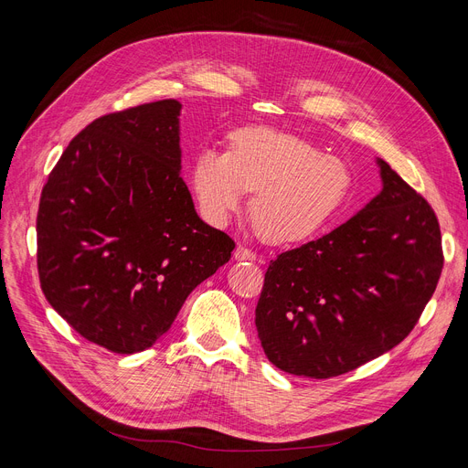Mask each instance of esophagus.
I'll return each mask as SVG.
<instances>
[{"label": "esophagus", "mask_w": 468, "mask_h": 468, "mask_svg": "<svg viewBox=\"0 0 468 468\" xmlns=\"http://www.w3.org/2000/svg\"><path fill=\"white\" fill-rule=\"evenodd\" d=\"M234 257L238 259V261H255L257 259V253L251 250V248H248V246H239L234 250Z\"/></svg>", "instance_id": "obj_1"}]
</instances>
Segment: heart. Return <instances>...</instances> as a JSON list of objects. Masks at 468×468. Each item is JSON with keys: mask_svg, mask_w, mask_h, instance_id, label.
<instances>
[{"mask_svg": "<svg viewBox=\"0 0 468 468\" xmlns=\"http://www.w3.org/2000/svg\"><path fill=\"white\" fill-rule=\"evenodd\" d=\"M190 185L202 215L213 225L241 209L248 190L251 220L271 241H299L335 217L352 175L345 162L269 127L232 133L230 150L202 148L192 160Z\"/></svg>", "mask_w": 468, "mask_h": 468, "instance_id": "heart-1", "label": "heart"}]
</instances>
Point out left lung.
<instances>
[{"mask_svg": "<svg viewBox=\"0 0 468 468\" xmlns=\"http://www.w3.org/2000/svg\"><path fill=\"white\" fill-rule=\"evenodd\" d=\"M383 190L345 225L271 261L255 308L278 369L329 379L402 343L441 274L434 209L387 162Z\"/></svg>", "mask_w": 468, "mask_h": 468, "instance_id": "left-lung-1", "label": "left lung"}]
</instances>
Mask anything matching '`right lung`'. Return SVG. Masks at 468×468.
I'll list each match as a JSON object with an SVG mask.
<instances>
[{
	"mask_svg": "<svg viewBox=\"0 0 468 468\" xmlns=\"http://www.w3.org/2000/svg\"><path fill=\"white\" fill-rule=\"evenodd\" d=\"M181 102L97 118L41 190V292L80 335L118 354L152 346L234 239L197 217L181 176Z\"/></svg>",
	"mask_w": 468,
	"mask_h": 468,
	"instance_id": "obj_1",
	"label": "right lung"
}]
</instances>
